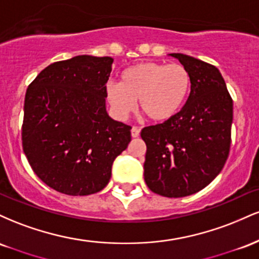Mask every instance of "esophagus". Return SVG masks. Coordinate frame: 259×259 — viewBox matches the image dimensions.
<instances>
[{"mask_svg": "<svg viewBox=\"0 0 259 259\" xmlns=\"http://www.w3.org/2000/svg\"><path fill=\"white\" fill-rule=\"evenodd\" d=\"M140 135V129L138 126H133L132 127V136L133 138H138Z\"/></svg>", "mask_w": 259, "mask_h": 259, "instance_id": "34e87169", "label": "esophagus"}]
</instances>
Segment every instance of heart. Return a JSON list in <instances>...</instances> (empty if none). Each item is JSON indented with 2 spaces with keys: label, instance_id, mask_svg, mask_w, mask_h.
Here are the masks:
<instances>
[{
  "label": "heart",
  "instance_id": "1",
  "mask_svg": "<svg viewBox=\"0 0 259 259\" xmlns=\"http://www.w3.org/2000/svg\"><path fill=\"white\" fill-rule=\"evenodd\" d=\"M191 88V74L185 65L142 62L124 69L119 84L106 85V99L118 119H126L139 100L140 108L151 120L165 123L183 111Z\"/></svg>",
  "mask_w": 259,
  "mask_h": 259
}]
</instances>
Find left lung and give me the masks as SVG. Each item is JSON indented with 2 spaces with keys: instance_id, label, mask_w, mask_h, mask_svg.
<instances>
[{
  "instance_id": "8db88e82",
  "label": "left lung",
  "mask_w": 259,
  "mask_h": 259,
  "mask_svg": "<svg viewBox=\"0 0 259 259\" xmlns=\"http://www.w3.org/2000/svg\"><path fill=\"white\" fill-rule=\"evenodd\" d=\"M171 57L189 69L191 94L174 119L141 130L146 144L144 177L164 197H185L222 171L231 144L233 100L214 65L183 53Z\"/></svg>"
}]
</instances>
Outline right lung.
Returning a JSON list of instances; mask_svg holds the SVG:
<instances>
[{
	"label": "right lung",
	"instance_id": "add662e5",
	"mask_svg": "<svg viewBox=\"0 0 259 259\" xmlns=\"http://www.w3.org/2000/svg\"><path fill=\"white\" fill-rule=\"evenodd\" d=\"M112 64V57L88 55L55 62L26 90L23 151L34 173L62 194L101 191L132 141V126L106 111Z\"/></svg>",
	"mask_w": 259,
	"mask_h": 259
}]
</instances>
